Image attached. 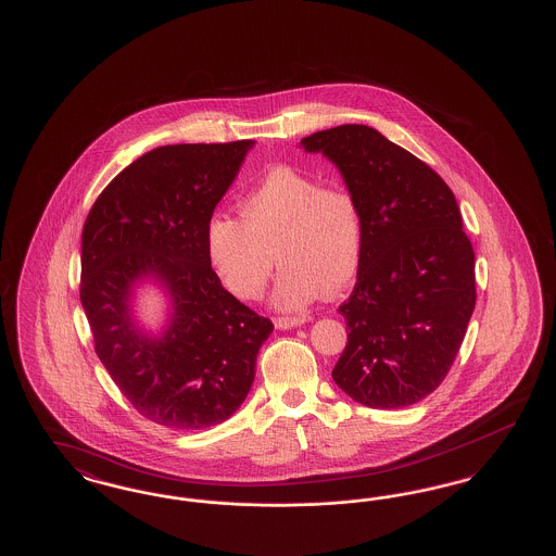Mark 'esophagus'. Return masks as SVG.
Masks as SVG:
<instances>
[{
	"instance_id": "1",
	"label": "esophagus",
	"mask_w": 556,
	"mask_h": 556,
	"mask_svg": "<svg viewBox=\"0 0 556 556\" xmlns=\"http://www.w3.org/2000/svg\"><path fill=\"white\" fill-rule=\"evenodd\" d=\"M308 320L306 315H295V317H277L275 318V325L277 329H291V327H300Z\"/></svg>"
}]
</instances>
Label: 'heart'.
I'll list each match as a JSON object with an SVG mask.
<instances>
[{
	"label": "heart",
	"instance_id": "b5f03b06",
	"mask_svg": "<svg viewBox=\"0 0 556 556\" xmlns=\"http://www.w3.org/2000/svg\"><path fill=\"white\" fill-rule=\"evenodd\" d=\"M239 216L214 214L206 225V254L223 283L256 300L281 261L275 304L295 311L323 290L345 288L361 263L363 214L340 181L279 166L263 175L238 202Z\"/></svg>",
	"mask_w": 556,
	"mask_h": 556
}]
</instances>
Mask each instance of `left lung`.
<instances>
[{
    "label": "left lung",
    "mask_w": 556,
    "mask_h": 556,
    "mask_svg": "<svg viewBox=\"0 0 556 556\" xmlns=\"http://www.w3.org/2000/svg\"><path fill=\"white\" fill-rule=\"evenodd\" d=\"M300 146L331 160L363 214L356 286L340 306L348 344L331 372L369 408H404L448 375L476 308V252L454 193L425 162L367 125Z\"/></svg>",
    "instance_id": "8db88e82"
}]
</instances>
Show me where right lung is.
Masks as SVG:
<instances>
[{"instance_id": "1", "label": "right lung", "mask_w": 556, "mask_h": 556, "mask_svg": "<svg viewBox=\"0 0 556 556\" xmlns=\"http://www.w3.org/2000/svg\"><path fill=\"white\" fill-rule=\"evenodd\" d=\"M254 141L162 146L118 173L87 214L80 304L96 354L139 415L195 431L227 421L248 396L273 323L220 286L206 225ZM152 280L172 298L160 334L134 320Z\"/></svg>"}]
</instances>
